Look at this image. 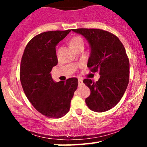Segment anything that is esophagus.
I'll return each mask as SVG.
<instances>
[{
    "mask_svg": "<svg viewBox=\"0 0 147 147\" xmlns=\"http://www.w3.org/2000/svg\"><path fill=\"white\" fill-rule=\"evenodd\" d=\"M78 82H79V85H82V84H83V80H82V78H79V80H78Z\"/></svg>",
    "mask_w": 147,
    "mask_h": 147,
    "instance_id": "obj_1",
    "label": "esophagus"
}]
</instances>
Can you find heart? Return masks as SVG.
Returning <instances> with one entry per match:
<instances>
[{
    "label": "heart",
    "mask_w": 147,
    "mask_h": 147,
    "mask_svg": "<svg viewBox=\"0 0 147 147\" xmlns=\"http://www.w3.org/2000/svg\"><path fill=\"white\" fill-rule=\"evenodd\" d=\"M70 45L72 48L75 50L77 48H78L79 46H82L84 45V40L80 36H74L72 37V38L70 41Z\"/></svg>",
    "instance_id": "heart-1"
}]
</instances>
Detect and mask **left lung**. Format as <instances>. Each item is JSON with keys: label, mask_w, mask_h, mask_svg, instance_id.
Returning <instances> with one entry per match:
<instances>
[{"label": "left lung", "mask_w": 147, "mask_h": 147, "mask_svg": "<svg viewBox=\"0 0 147 147\" xmlns=\"http://www.w3.org/2000/svg\"><path fill=\"white\" fill-rule=\"evenodd\" d=\"M73 32L83 35L91 48L88 68L99 72L100 78L94 82L85 79L83 82L90 90L86 99L88 107L95 112H104L120 101L129 81V60L122 43L113 34L99 29L79 28Z\"/></svg>", "instance_id": "left-lung-1"}]
</instances>
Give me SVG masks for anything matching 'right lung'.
<instances>
[{
    "label": "right lung",
    "mask_w": 147,
    "mask_h": 147,
    "mask_svg": "<svg viewBox=\"0 0 147 147\" xmlns=\"http://www.w3.org/2000/svg\"><path fill=\"white\" fill-rule=\"evenodd\" d=\"M70 31H48L36 35L27 44L22 56L20 80L23 91L34 107L48 117L60 118L68 112L78 86L76 77L55 83L50 74L58 63L55 47Z\"/></svg>",
    "instance_id": "right-lung-1"
}]
</instances>
